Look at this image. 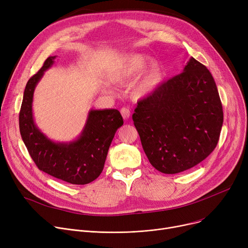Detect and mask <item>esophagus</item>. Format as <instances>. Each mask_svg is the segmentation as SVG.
Masks as SVG:
<instances>
[{"instance_id": "1", "label": "esophagus", "mask_w": 248, "mask_h": 248, "mask_svg": "<svg viewBox=\"0 0 248 248\" xmlns=\"http://www.w3.org/2000/svg\"><path fill=\"white\" fill-rule=\"evenodd\" d=\"M121 113L124 120H127L129 116H131V110H129L127 108H123L121 109Z\"/></svg>"}]
</instances>
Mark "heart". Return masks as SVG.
Returning a JSON list of instances; mask_svg holds the SVG:
<instances>
[{"instance_id": "1", "label": "heart", "mask_w": 248, "mask_h": 248, "mask_svg": "<svg viewBox=\"0 0 248 248\" xmlns=\"http://www.w3.org/2000/svg\"><path fill=\"white\" fill-rule=\"evenodd\" d=\"M150 62L151 57L146 54L134 53L126 56L121 63L119 68H117V79L124 81L127 78L140 75L145 70ZM164 78L165 72L163 66L159 62L153 61L140 78V80L136 85L134 89V95L137 98H144L152 94L161 85Z\"/></svg>"}]
</instances>
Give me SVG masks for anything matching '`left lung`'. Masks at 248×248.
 <instances>
[{
  "mask_svg": "<svg viewBox=\"0 0 248 248\" xmlns=\"http://www.w3.org/2000/svg\"><path fill=\"white\" fill-rule=\"evenodd\" d=\"M133 121L158 171L177 174L198 165L216 148L223 124L212 74L191 57L183 72L138 102Z\"/></svg>",
  "mask_w": 248,
  "mask_h": 248,
  "instance_id": "left-lung-1",
  "label": "left lung"
}]
</instances>
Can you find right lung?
I'll list each match as a JSON object with an SVG mask.
<instances>
[{"label":"right lung","instance_id":"1","mask_svg":"<svg viewBox=\"0 0 248 248\" xmlns=\"http://www.w3.org/2000/svg\"><path fill=\"white\" fill-rule=\"evenodd\" d=\"M55 57H48L26 84L19 114L20 133L39 170L70 184L85 185L101 174L114 134L124 120L117 109L90 110L80 137L73 141L54 142L41 133L33 119V94Z\"/></svg>","mask_w":248,"mask_h":248}]
</instances>
